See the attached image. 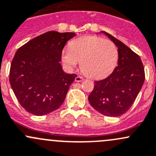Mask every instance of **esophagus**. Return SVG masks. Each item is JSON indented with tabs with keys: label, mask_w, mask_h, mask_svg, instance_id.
I'll return each mask as SVG.
<instances>
[{
	"label": "esophagus",
	"mask_w": 156,
	"mask_h": 156,
	"mask_svg": "<svg viewBox=\"0 0 156 156\" xmlns=\"http://www.w3.org/2000/svg\"><path fill=\"white\" fill-rule=\"evenodd\" d=\"M83 80V77L79 76V75H78V76H77L76 78H75V81H77V82H80V81H82Z\"/></svg>",
	"instance_id": "1"
}]
</instances>
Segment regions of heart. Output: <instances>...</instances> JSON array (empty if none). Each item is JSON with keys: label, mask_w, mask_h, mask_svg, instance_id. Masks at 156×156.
<instances>
[{"label": "heart", "mask_w": 156, "mask_h": 156, "mask_svg": "<svg viewBox=\"0 0 156 156\" xmlns=\"http://www.w3.org/2000/svg\"><path fill=\"white\" fill-rule=\"evenodd\" d=\"M61 60L69 69L81 63V69L88 77L99 79L109 75L117 66L118 51L111 41L87 36L75 39L69 48L63 49Z\"/></svg>", "instance_id": "b5f03b06"}]
</instances>
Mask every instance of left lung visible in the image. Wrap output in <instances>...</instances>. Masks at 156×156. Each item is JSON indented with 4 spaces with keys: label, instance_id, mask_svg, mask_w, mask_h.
Returning <instances> with one entry per match:
<instances>
[{
    "label": "left lung",
    "instance_id": "8db88e82",
    "mask_svg": "<svg viewBox=\"0 0 156 156\" xmlns=\"http://www.w3.org/2000/svg\"><path fill=\"white\" fill-rule=\"evenodd\" d=\"M100 33L117 47L118 66L107 78L95 81L88 100L100 114L119 117L132 107L141 90L145 80L144 65L140 57L121 41L105 31Z\"/></svg>",
    "mask_w": 156,
    "mask_h": 156
}]
</instances>
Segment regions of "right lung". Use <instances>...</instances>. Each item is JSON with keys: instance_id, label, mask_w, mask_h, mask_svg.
Returning <instances> with one entry per match:
<instances>
[{"instance_id": "add662e5", "label": "right lung", "mask_w": 156, "mask_h": 156, "mask_svg": "<svg viewBox=\"0 0 156 156\" xmlns=\"http://www.w3.org/2000/svg\"><path fill=\"white\" fill-rule=\"evenodd\" d=\"M75 33L48 31L20 47L12 59L9 83L27 112L43 116L60 107L75 74L63 72L61 53Z\"/></svg>"}]
</instances>
